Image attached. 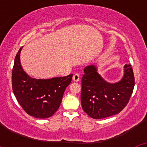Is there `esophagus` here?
Listing matches in <instances>:
<instances>
[{"label":"esophagus","mask_w":147,"mask_h":147,"mask_svg":"<svg viewBox=\"0 0 147 147\" xmlns=\"http://www.w3.org/2000/svg\"><path fill=\"white\" fill-rule=\"evenodd\" d=\"M80 76L79 74H75L74 75V76H73V80H74V82H78L79 80H80Z\"/></svg>","instance_id":"34e87169"}]
</instances>
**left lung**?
Instances as JSON below:
<instances>
[{
    "label": "left lung",
    "instance_id": "8db88e82",
    "mask_svg": "<svg viewBox=\"0 0 147 147\" xmlns=\"http://www.w3.org/2000/svg\"><path fill=\"white\" fill-rule=\"evenodd\" d=\"M82 78L81 104L90 117L101 119L121 111L129 102L135 86L131 65H124V74L121 81L109 83L97 72L95 65L84 69Z\"/></svg>",
    "mask_w": 147,
    "mask_h": 147
}]
</instances>
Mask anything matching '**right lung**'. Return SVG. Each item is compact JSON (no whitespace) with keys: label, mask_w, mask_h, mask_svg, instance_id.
I'll use <instances>...</instances> for the list:
<instances>
[{"label":"right lung","mask_w":147,"mask_h":147,"mask_svg":"<svg viewBox=\"0 0 147 147\" xmlns=\"http://www.w3.org/2000/svg\"><path fill=\"white\" fill-rule=\"evenodd\" d=\"M22 48L18 51L13 66V93L27 114L38 119L51 117L59 109L65 90L72 80L73 74L49 80L30 77L20 64Z\"/></svg>","instance_id":"right-lung-1"}]
</instances>
